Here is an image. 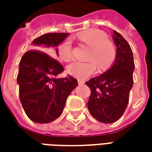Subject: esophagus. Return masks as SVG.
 Wrapping results in <instances>:
<instances>
[{"label":"esophagus","instance_id":"esophagus-1","mask_svg":"<svg viewBox=\"0 0 152 152\" xmlns=\"http://www.w3.org/2000/svg\"><path fill=\"white\" fill-rule=\"evenodd\" d=\"M78 84L79 85H82L85 84V81L84 80H81V79H78Z\"/></svg>","mask_w":152,"mask_h":152}]
</instances>
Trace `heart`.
Returning a JSON list of instances; mask_svg holds the SVG:
<instances>
[{
	"label": "heart",
	"mask_w": 152,
	"mask_h": 152,
	"mask_svg": "<svg viewBox=\"0 0 152 152\" xmlns=\"http://www.w3.org/2000/svg\"><path fill=\"white\" fill-rule=\"evenodd\" d=\"M78 39L91 47L87 62L74 61L67 66V72L70 75L79 79H85L96 73V65L101 69L108 67L115 60L117 50L112 42L108 40L107 34L99 29H90L78 34ZM73 45L70 39H65L58 47V56L68 61L72 57Z\"/></svg>",
	"instance_id": "obj_1"
}]
</instances>
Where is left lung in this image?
Instances as JSON below:
<instances>
[{
	"label": "left lung",
	"mask_w": 152,
	"mask_h": 152,
	"mask_svg": "<svg viewBox=\"0 0 152 152\" xmlns=\"http://www.w3.org/2000/svg\"><path fill=\"white\" fill-rule=\"evenodd\" d=\"M113 39L117 47L113 66L85 83L91 89L88 109L96 119L104 124L116 122L124 113L133 87L134 70L130 45L115 30Z\"/></svg>",
	"instance_id": "8db88e82"
}]
</instances>
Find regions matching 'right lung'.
Here are the masks:
<instances>
[{
	"label": "right lung",
	"instance_id": "add662e5",
	"mask_svg": "<svg viewBox=\"0 0 152 152\" xmlns=\"http://www.w3.org/2000/svg\"><path fill=\"white\" fill-rule=\"evenodd\" d=\"M68 34L49 33L34 39V49L39 50L27 51L19 62L17 82L20 102L28 118L34 123L47 124L56 119L63 111L67 96L78 85L77 79L70 75L56 78L64 71L54 59L58 56L56 47ZM39 48H54V51L49 50L45 54L39 51Z\"/></svg>",
	"mask_w": 152,
	"mask_h": 152
}]
</instances>
